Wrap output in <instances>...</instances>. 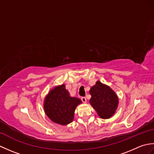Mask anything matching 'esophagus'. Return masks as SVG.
<instances>
[{
  "instance_id": "1",
  "label": "esophagus",
  "mask_w": 154,
  "mask_h": 154,
  "mask_svg": "<svg viewBox=\"0 0 154 154\" xmlns=\"http://www.w3.org/2000/svg\"><path fill=\"white\" fill-rule=\"evenodd\" d=\"M81 100H82V101H83V102L84 103H87V99H86V97H81Z\"/></svg>"
}]
</instances>
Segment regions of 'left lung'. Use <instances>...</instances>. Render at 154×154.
<instances>
[{"label": "left lung", "instance_id": "obj_1", "mask_svg": "<svg viewBox=\"0 0 154 154\" xmlns=\"http://www.w3.org/2000/svg\"><path fill=\"white\" fill-rule=\"evenodd\" d=\"M89 93V103L100 119H108L114 115L119 106V97L109 86L97 81Z\"/></svg>", "mask_w": 154, "mask_h": 154}]
</instances>
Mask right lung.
Returning a JSON list of instances; mask_svg holds the SVG:
<instances>
[{
    "label": "right lung",
    "instance_id": "obj_1",
    "mask_svg": "<svg viewBox=\"0 0 154 154\" xmlns=\"http://www.w3.org/2000/svg\"><path fill=\"white\" fill-rule=\"evenodd\" d=\"M81 103V100L71 97L62 84L52 88L45 95L44 109L52 122L65 126L73 122L75 109Z\"/></svg>",
    "mask_w": 154,
    "mask_h": 154
}]
</instances>
